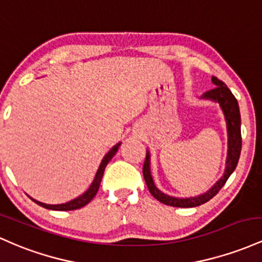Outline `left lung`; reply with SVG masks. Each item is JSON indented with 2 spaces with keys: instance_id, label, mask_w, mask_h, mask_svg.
Masks as SVG:
<instances>
[{
  "instance_id": "left-lung-1",
  "label": "left lung",
  "mask_w": 262,
  "mask_h": 262,
  "mask_svg": "<svg viewBox=\"0 0 262 262\" xmlns=\"http://www.w3.org/2000/svg\"><path fill=\"white\" fill-rule=\"evenodd\" d=\"M211 81L215 85V88L203 94L199 99L210 100V101L218 104L223 115H224L226 123V135H228V151H226L224 173L215 182L214 186H211L207 192L202 193V194L195 196H186V198L169 195L167 193H163L161 189H158V187L156 186L151 172V154L147 149L146 160L145 163H143V177H145L149 193L157 201H160L166 205L177 208H193L210 201L222 189V187L224 186L225 182L230 177L231 173L236 168L237 162H239L240 152H242V117H240L239 104H237V100L235 99L233 93L229 90V88L222 80L213 76Z\"/></svg>"
}]
</instances>
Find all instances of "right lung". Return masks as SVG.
Listing matches in <instances>:
<instances>
[{
	"label": "right lung",
	"mask_w": 262,
	"mask_h": 262,
	"mask_svg": "<svg viewBox=\"0 0 262 262\" xmlns=\"http://www.w3.org/2000/svg\"><path fill=\"white\" fill-rule=\"evenodd\" d=\"M120 145H121V142L116 143V145L114 146L113 148H111L110 151H108L107 154L104 156V158H102V161H101V163H100L98 170H96V174H95V177H94V181L92 182L90 187L88 188L86 190H85L83 194H80L79 196H76V198L72 199V201H70V202L63 203V204H46V203L36 201V199H33V198H32V196H29V198H31L34 203H37L38 205H40V207L46 208V209H51V210L67 211V210L80 209V208L85 207V205H86L88 203L92 201L94 196L96 195V193H98L100 183H101L102 176H104L105 167L107 166L108 162H110L111 158H113L114 156L116 155V152H117V149H119Z\"/></svg>",
	"instance_id": "add662e5"
}]
</instances>
